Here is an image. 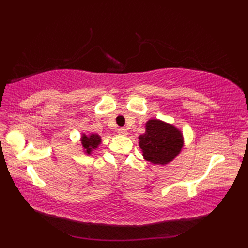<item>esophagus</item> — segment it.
I'll return each instance as SVG.
<instances>
[{
	"instance_id": "34e87169",
	"label": "esophagus",
	"mask_w": 248,
	"mask_h": 248,
	"mask_svg": "<svg viewBox=\"0 0 248 248\" xmlns=\"http://www.w3.org/2000/svg\"><path fill=\"white\" fill-rule=\"evenodd\" d=\"M118 133H119V135H128V130L124 128H119Z\"/></svg>"
}]
</instances>
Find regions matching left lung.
Masks as SVG:
<instances>
[{
  "label": "left lung",
  "mask_w": 248,
  "mask_h": 248,
  "mask_svg": "<svg viewBox=\"0 0 248 248\" xmlns=\"http://www.w3.org/2000/svg\"><path fill=\"white\" fill-rule=\"evenodd\" d=\"M182 134L172 125L151 119L146 124V132L140 136V147L147 161L154 164H167L181 151Z\"/></svg>",
  "instance_id": "1"
}]
</instances>
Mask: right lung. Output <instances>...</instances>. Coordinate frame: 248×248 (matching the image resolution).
Instances as JSON below:
<instances>
[{
	"label": "right lung",
	"instance_id": "1",
	"mask_svg": "<svg viewBox=\"0 0 248 248\" xmlns=\"http://www.w3.org/2000/svg\"><path fill=\"white\" fill-rule=\"evenodd\" d=\"M100 143H101V138L97 134H92L89 136H86V135L82 136V145L87 154H91L93 149H96Z\"/></svg>",
	"mask_w": 248,
	"mask_h": 248
}]
</instances>
